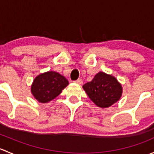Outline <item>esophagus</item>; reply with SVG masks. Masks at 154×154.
<instances>
[{"label":"esophagus","mask_w":154,"mask_h":154,"mask_svg":"<svg viewBox=\"0 0 154 154\" xmlns=\"http://www.w3.org/2000/svg\"><path fill=\"white\" fill-rule=\"evenodd\" d=\"M75 82L76 83H77V84H82V83H83V80H82V79H77V80H75Z\"/></svg>","instance_id":"esophagus-1"}]
</instances>
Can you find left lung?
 <instances>
[{"label": "left lung", "instance_id": "obj_1", "mask_svg": "<svg viewBox=\"0 0 154 154\" xmlns=\"http://www.w3.org/2000/svg\"><path fill=\"white\" fill-rule=\"evenodd\" d=\"M88 97L101 108H106L117 102L122 94V85L116 78L104 72L96 74L91 82L83 86Z\"/></svg>", "mask_w": 154, "mask_h": 154}]
</instances>
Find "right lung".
Returning a JSON list of instances; mask_svg holds the SVG:
<instances>
[{
  "label": "right lung",
  "mask_w": 154,
  "mask_h": 154,
  "mask_svg": "<svg viewBox=\"0 0 154 154\" xmlns=\"http://www.w3.org/2000/svg\"><path fill=\"white\" fill-rule=\"evenodd\" d=\"M68 81L59 73L48 71L37 76L31 86V92L41 103H48L59 95Z\"/></svg>",
  "instance_id": "obj_1"
}]
</instances>
